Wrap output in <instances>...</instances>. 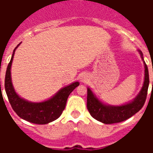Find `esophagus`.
<instances>
[{
  "instance_id": "esophagus-1",
  "label": "esophagus",
  "mask_w": 153,
  "mask_h": 153,
  "mask_svg": "<svg viewBox=\"0 0 153 153\" xmlns=\"http://www.w3.org/2000/svg\"><path fill=\"white\" fill-rule=\"evenodd\" d=\"M86 78H82V79L81 81H82V82H86Z\"/></svg>"
}]
</instances>
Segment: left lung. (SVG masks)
<instances>
[{"label": "left lung", "instance_id": "1", "mask_svg": "<svg viewBox=\"0 0 153 153\" xmlns=\"http://www.w3.org/2000/svg\"><path fill=\"white\" fill-rule=\"evenodd\" d=\"M137 51L145 66V79L142 88L133 100L120 105L106 104L101 101L90 87H87V109L91 116L97 121L104 124L121 122L137 114L145 104L149 85V76L147 65L144 61L143 53L140 50Z\"/></svg>", "mask_w": 153, "mask_h": 153}]
</instances>
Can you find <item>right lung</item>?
Masks as SVG:
<instances>
[{"label":"right lung","instance_id":"right-lung-1","mask_svg":"<svg viewBox=\"0 0 153 153\" xmlns=\"http://www.w3.org/2000/svg\"><path fill=\"white\" fill-rule=\"evenodd\" d=\"M13 51L11 60L7 67L4 79V88L11 106L20 118L34 124L45 125L59 118L67 104L70 94L79 86V82H74L62 87L52 97L39 102H29L18 95L13 87L11 76V67L14 54L19 45ZM1 87V82H0Z\"/></svg>","mask_w":153,"mask_h":153}]
</instances>
